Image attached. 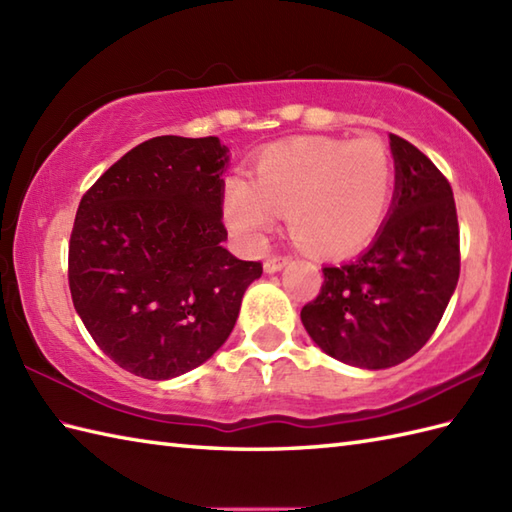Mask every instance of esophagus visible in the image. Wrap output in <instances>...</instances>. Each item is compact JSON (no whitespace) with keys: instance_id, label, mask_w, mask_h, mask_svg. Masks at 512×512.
I'll use <instances>...</instances> for the list:
<instances>
[{"instance_id":"obj_1","label":"esophagus","mask_w":512,"mask_h":512,"mask_svg":"<svg viewBox=\"0 0 512 512\" xmlns=\"http://www.w3.org/2000/svg\"><path fill=\"white\" fill-rule=\"evenodd\" d=\"M290 262V257H281V255H273V257H268L266 262H264V270L266 273H277V270H281L284 268L286 264Z\"/></svg>"}]
</instances>
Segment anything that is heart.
Here are the masks:
<instances>
[{
    "label": "heart",
    "instance_id": "obj_1",
    "mask_svg": "<svg viewBox=\"0 0 512 512\" xmlns=\"http://www.w3.org/2000/svg\"><path fill=\"white\" fill-rule=\"evenodd\" d=\"M394 160L374 136H308L270 145L253 165V182H226L222 213L246 246L262 244L275 215L303 250L323 257L354 253L372 239L394 198Z\"/></svg>",
    "mask_w": 512,
    "mask_h": 512
}]
</instances>
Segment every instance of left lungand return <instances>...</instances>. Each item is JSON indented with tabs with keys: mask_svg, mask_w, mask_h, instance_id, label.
I'll use <instances>...</instances> for the list:
<instances>
[{
	"mask_svg": "<svg viewBox=\"0 0 512 512\" xmlns=\"http://www.w3.org/2000/svg\"><path fill=\"white\" fill-rule=\"evenodd\" d=\"M394 202L365 253L323 268L303 328L325 354L363 369L394 367L431 339L460 277V228L449 180L389 134Z\"/></svg>",
	"mask_w": 512,
	"mask_h": 512,
	"instance_id": "8db88e82",
	"label": "left lung"
}]
</instances>
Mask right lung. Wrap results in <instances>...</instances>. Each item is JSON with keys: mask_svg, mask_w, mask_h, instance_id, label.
Masks as SVG:
<instances>
[{"mask_svg": "<svg viewBox=\"0 0 512 512\" xmlns=\"http://www.w3.org/2000/svg\"><path fill=\"white\" fill-rule=\"evenodd\" d=\"M228 147L158 136L83 195L70 235L72 303L127 372L167 380L202 365L233 332L262 264L222 246Z\"/></svg>", "mask_w": 512, "mask_h": 512, "instance_id": "obj_1", "label": "right lung"}]
</instances>
